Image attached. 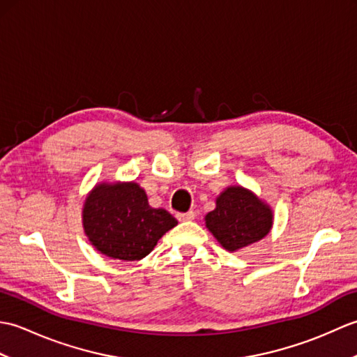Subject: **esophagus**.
I'll list each match as a JSON object with an SVG mask.
<instances>
[{"label": "esophagus", "instance_id": "obj_1", "mask_svg": "<svg viewBox=\"0 0 357 357\" xmlns=\"http://www.w3.org/2000/svg\"><path fill=\"white\" fill-rule=\"evenodd\" d=\"M178 221H192L195 219V211H187V213H178Z\"/></svg>", "mask_w": 357, "mask_h": 357}]
</instances>
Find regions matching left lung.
<instances>
[{
  "label": "left lung",
  "mask_w": 357,
  "mask_h": 357,
  "mask_svg": "<svg viewBox=\"0 0 357 357\" xmlns=\"http://www.w3.org/2000/svg\"><path fill=\"white\" fill-rule=\"evenodd\" d=\"M271 210L242 187H229L206 216L207 229L225 250L234 252L262 239L271 229Z\"/></svg>",
  "instance_id": "1"
}]
</instances>
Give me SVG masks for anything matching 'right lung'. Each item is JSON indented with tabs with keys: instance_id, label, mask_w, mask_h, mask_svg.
<instances>
[{
	"instance_id": "add662e5",
	"label": "right lung",
	"mask_w": 357,
	"mask_h": 357,
	"mask_svg": "<svg viewBox=\"0 0 357 357\" xmlns=\"http://www.w3.org/2000/svg\"><path fill=\"white\" fill-rule=\"evenodd\" d=\"M82 222L96 250L113 259L139 261L178 224L169 211L151 208L135 184H101L87 196Z\"/></svg>"
}]
</instances>
